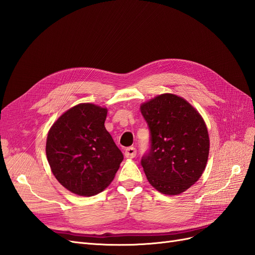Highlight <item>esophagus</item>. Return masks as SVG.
<instances>
[{"label": "esophagus", "instance_id": "obj_1", "mask_svg": "<svg viewBox=\"0 0 255 255\" xmlns=\"http://www.w3.org/2000/svg\"><path fill=\"white\" fill-rule=\"evenodd\" d=\"M136 149L134 148V146H129V148H127L126 151H125V155L126 157L128 158H134L136 156Z\"/></svg>", "mask_w": 255, "mask_h": 255}]
</instances>
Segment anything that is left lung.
Instances as JSON below:
<instances>
[{"label":"left lung","mask_w":255,"mask_h":255,"mask_svg":"<svg viewBox=\"0 0 255 255\" xmlns=\"http://www.w3.org/2000/svg\"><path fill=\"white\" fill-rule=\"evenodd\" d=\"M151 149L141 166L149 183L164 195H180L202 175L210 137L201 115L186 100L163 94L140 105Z\"/></svg>","instance_id":"8db88e82"}]
</instances>
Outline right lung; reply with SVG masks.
<instances>
[{"instance_id": "1", "label": "right lung", "mask_w": 255, "mask_h": 255, "mask_svg": "<svg viewBox=\"0 0 255 255\" xmlns=\"http://www.w3.org/2000/svg\"><path fill=\"white\" fill-rule=\"evenodd\" d=\"M107 109L91 103L71 107L49 130L45 153L65 188L90 197L104 190L118 171L123 154L107 132Z\"/></svg>"}]
</instances>
